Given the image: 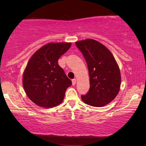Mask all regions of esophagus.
Listing matches in <instances>:
<instances>
[{"label": "esophagus", "mask_w": 146, "mask_h": 146, "mask_svg": "<svg viewBox=\"0 0 146 146\" xmlns=\"http://www.w3.org/2000/svg\"><path fill=\"white\" fill-rule=\"evenodd\" d=\"M72 84H73V85L74 86V85H75V84H76V79H73L72 80Z\"/></svg>", "instance_id": "34e87169"}]
</instances>
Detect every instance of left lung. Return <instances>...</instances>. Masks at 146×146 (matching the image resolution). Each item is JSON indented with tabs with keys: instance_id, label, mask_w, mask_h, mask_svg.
<instances>
[{
	"instance_id": "1",
	"label": "left lung",
	"mask_w": 146,
	"mask_h": 146,
	"mask_svg": "<svg viewBox=\"0 0 146 146\" xmlns=\"http://www.w3.org/2000/svg\"><path fill=\"white\" fill-rule=\"evenodd\" d=\"M88 66L90 88L81 95L87 104L101 107L113 101L119 91L121 74L115 58L99 42L87 39L75 42Z\"/></svg>"
}]
</instances>
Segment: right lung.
Segmentation results:
<instances>
[{
    "mask_svg": "<svg viewBox=\"0 0 146 146\" xmlns=\"http://www.w3.org/2000/svg\"><path fill=\"white\" fill-rule=\"evenodd\" d=\"M71 45L68 42L48 43L28 62L23 74V87L29 98L38 106L51 108L60 104L66 88L72 85L58 62Z\"/></svg>",
    "mask_w": 146,
    "mask_h": 146,
    "instance_id": "1",
    "label": "right lung"
}]
</instances>
